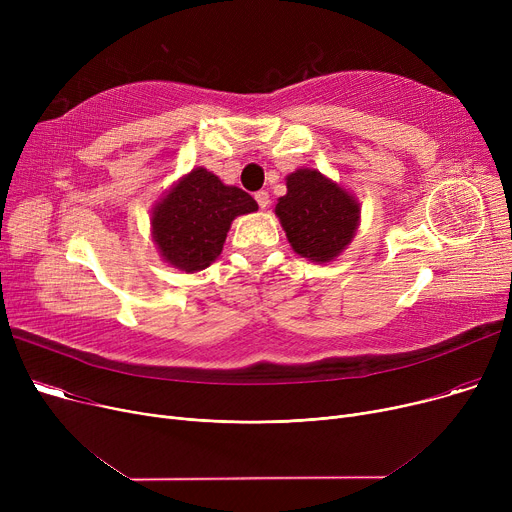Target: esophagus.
Here are the masks:
<instances>
[{
	"mask_svg": "<svg viewBox=\"0 0 512 512\" xmlns=\"http://www.w3.org/2000/svg\"><path fill=\"white\" fill-rule=\"evenodd\" d=\"M255 201H257V205H259L261 209H265L267 205H270V193H267V191L255 193Z\"/></svg>",
	"mask_w": 512,
	"mask_h": 512,
	"instance_id": "34e87169",
	"label": "esophagus"
}]
</instances>
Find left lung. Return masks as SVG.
<instances>
[{"mask_svg":"<svg viewBox=\"0 0 512 512\" xmlns=\"http://www.w3.org/2000/svg\"><path fill=\"white\" fill-rule=\"evenodd\" d=\"M286 188V195L278 199L276 215L294 253L315 263L336 259L359 228V201L340 184L309 168L288 174Z\"/></svg>","mask_w":512,"mask_h":512,"instance_id":"1","label":"left lung"}]
</instances>
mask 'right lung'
Instances as JSON below:
<instances>
[{
  "label": "right lung",
  "instance_id": "1",
  "mask_svg": "<svg viewBox=\"0 0 512 512\" xmlns=\"http://www.w3.org/2000/svg\"><path fill=\"white\" fill-rule=\"evenodd\" d=\"M257 209V201L242 188L226 186L205 168H195L155 203L153 242L176 270L201 272L222 253L236 215Z\"/></svg>",
  "mask_w": 512,
  "mask_h": 512
}]
</instances>
